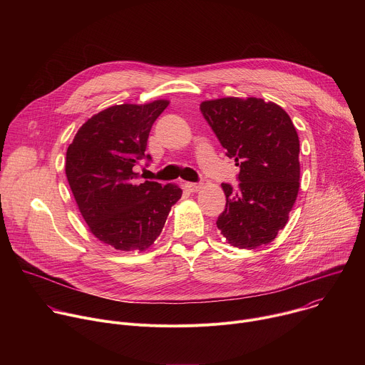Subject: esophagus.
<instances>
[{"instance_id":"obj_1","label":"esophagus","mask_w":365,"mask_h":365,"mask_svg":"<svg viewBox=\"0 0 365 365\" xmlns=\"http://www.w3.org/2000/svg\"><path fill=\"white\" fill-rule=\"evenodd\" d=\"M185 187H186L189 192H197V190L202 187V185H200V183H192V182H187V183H185Z\"/></svg>"}]
</instances>
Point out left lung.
Masks as SVG:
<instances>
[{
  "instance_id": "8db88e82",
  "label": "left lung",
  "mask_w": 365,
  "mask_h": 365,
  "mask_svg": "<svg viewBox=\"0 0 365 365\" xmlns=\"http://www.w3.org/2000/svg\"><path fill=\"white\" fill-rule=\"evenodd\" d=\"M200 111L240 166L238 187L221 185L227 205L218 230L238 248L272 242L287 224L300 186L299 137L289 114L252 96L203 101Z\"/></svg>"
}]
</instances>
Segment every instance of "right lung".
<instances>
[{"instance_id":"1","label":"right lung","mask_w":365,"mask_h":365,"mask_svg":"<svg viewBox=\"0 0 365 365\" xmlns=\"http://www.w3.org/2000/svg\"><path fill=\"white\" fill-rule=\"evenodd\" d=\"M168 106V99L113 106L86 120L68 147L65 170L79 211L89 231L115 250L148 248L182 197L178 185L140 183L134 172L151 160L147 138Z\"/></svg>"}]
</instances>
